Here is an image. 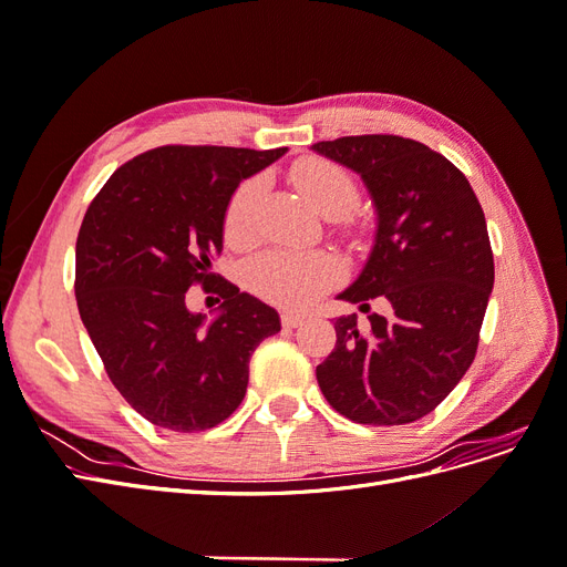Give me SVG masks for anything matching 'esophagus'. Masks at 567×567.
Segmentation results:
<instances>
[{
    "instance_id": "esophagus-1",
    "label": "esophagus",
    "mask_w": 567,
    "mask_h": 567,
    "mask_svg": "<svg viewBox=\"0 0 567 567\" xmlns=\"http://www.w3.org/2000/svg\"><path fill=\"white\" fill-rule=\"evenodd\" d=\"M305 323V317L298 312H284L281 315V326L284 329H298V326Z\"/></svg>"
}]
</instances>
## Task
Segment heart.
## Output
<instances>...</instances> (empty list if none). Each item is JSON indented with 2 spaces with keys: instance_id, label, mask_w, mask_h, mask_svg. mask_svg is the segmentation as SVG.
<instances>
[{
  "instance_id": "1",
  "label": "heart",
  "mask_w": 567,
  "mask_h": 567,
  "mask_svg": "<svg viewBox=\"0 0 567 567\" xmlns=\"http://www.w3.org/2000/svg\"><path fill=\"white\" fill-rule=\"evenodd\" d=\"M290 179L315 210L326 217L348 215L359 196L354 177L346 167L323 161H300ZM262 184L248 179L231 194L225 210V236L231 246L246 248L257 238V208ZM340 257L333 252H269L248 267V284L257 296L281 307H307L342 279Z\"/></svg>"
}]
</instances>
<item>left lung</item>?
Segmentation results:
<instances>
[{
  "instance_id": "left-lung-1",
  "label": "left lung",
  "mask_w": 567,
  "mask_h": 567,
  "mask_svg": "<svg viewBox=\"0 0 567 567\" xmlns=\"http://www.w3.org/2000/svg\"><path fill=\"white\" fill-rule=\"evenodd\" d=\"M312 148L362 175L379 210L369 262L340 293L369 321L336 319L319 388L354 423H414L447 398L477 352L494 284L483 205L454 163L406 136H340ZM375 297L383 316L370 315Z\"/></svg>"
}]
</instances>
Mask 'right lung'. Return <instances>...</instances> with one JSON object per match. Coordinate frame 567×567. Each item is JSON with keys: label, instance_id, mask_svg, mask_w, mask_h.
I'll use <instances>...</instances> for the list:
<instances>
[{"label": "right lung", "instance_id": "obj_1", "mask_svg": "<svg viewBox=\"0 0 567 567\" xmlns=\"http://www.w3.org/2000/svg\"><path fill=\"white\" fill-rule=\"evenodd\" d=\"M286 148H151L120 165L84 213L75 298L111 383L153 425L200 433L246 398L248 362L281 331L265 302L221 281V315L203 323L186 290L208 293L225 210L241 179Z\"/></svg>", "mask_w": 567, "mask_h": 567}]
</instances>
